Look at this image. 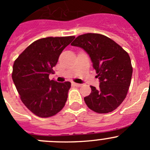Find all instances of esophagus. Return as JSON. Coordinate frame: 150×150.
I'll return each instance as SVG.
<instances>
[{"label": "esophagus", "mask_w": 150, "mask_h": 150, "mask_svg": "<svg viewBox=\"0 0 150 150\" xmlns=\"http://www.w3.org/2000/svg\"><path fill=\"white\" fill-rule=\"evenodd\" d=\"M72 86H76V87H81V84H79V83H72Z\"/></svg>", "instance_id": "obj_1"}]
</instances>
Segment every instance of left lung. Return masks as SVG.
<instances>
[{"label":"left lung","instance_id":"1","mask_svg":"<svg viewBox=\"0 0 150 150\" xmlns=\"http://www.w3.org/2000/svg\"><path fill=\"white\" fill-rule=\"evenodd\" d=\"M83 48L90 57L97 73L99 87L91 86V93L84 97L89 109L97 113H108L117 108L128 93L133 68L128 53L107 36L86 33L71 43Z\"/></svg>","mask_w":150,"mask_h":150}]
</instances>
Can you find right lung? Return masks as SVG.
Wrapping results in <instances>:
<instances>
[{"label": "right lung", "mask_w": 150, "mask_h": 150, "mask_svg": "<svg viewBox=\"0 0 150 150\" xmlns=\"http://www.w3.org/2000/svg\"><path fill=\"white\" fill-rule=\"evenodd\" d=\"M75 38L48 37L29 46L13 65L12 79L20 99L28 110L40 117L55 115L62 110L67 99L70 82L50 80L63 50Z\"/></svg>", "instance_id": "obj_1"}]
</instances>
